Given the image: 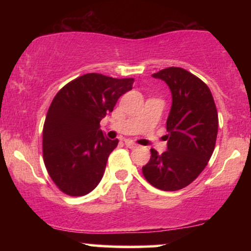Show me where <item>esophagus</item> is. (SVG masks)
I'll use <instances>...</instances> for the list:
<instances>
[{"label": "esophagus", "instance_id": "obj_1", "mask_svg": "<svg viewBox=\"0 0 251 251\" xmlns=\"http://www.w3.org/2000/svg\"><path fill=\"white\" fill-rule=\"evenodd\" d=\"M125 145L127 146L128 149H135V148H137V146H138L137 144L133 143V142H132V140H129V139H126V140H125Z\"/></svg>", "mask_w": 251, "mask_h": 251}]
</instances>
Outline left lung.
Wrapping results in <instances>:
<instances>
[{
	"label": "left lung",
	"mask_w": 251,
	"mask_h": 251,
	"mask_svg": "<svg viewBox=\"0 0 251 251\" xmlns=\"http://www.w3.org/2000/svg\"><path fill=\"white\" fill-rule=\"evenodd\" d=\"M168 83L172 106L166 120L168 151L143 166L145 179L163 191H176L191 184L208 165L215 150L218 114L211 92L200 77L179 67L152 74Z\"/></svg>",
	"instance_id": "left-lung-1"
}]
</instances>
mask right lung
I'll use <instances>...</instances> for the list:
<instances>
[{
	"label": "right lung",
	"mask_w": 251,
	"mask_h": 251,
	"mask_svg": "<svg viewBox=\"0 0 251 251\" xmlns=\"http://www.w3.org/2000/svg\"><path fill=\"white\" fill-rule=\"evenodd\" d=\"M133 81L88 73L54 97L43 125L42 152L51 180L63 194L87 195L100 183L108 155L119 142L105 137L100 120L131 91Z\"/></svg>",
	"instance_id": "right-lung-1"
}]
</instances>
